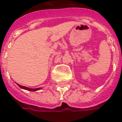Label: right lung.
I'll list each match as a JSON object with an SVG mask.
<instances>
[{"instance_id":"obj_1","label":"right lung","mask_w":122,"mask_h":122,"mask_svg":"<svg viewBox=\"0 0 122 122\" xmlns=\"http://www.w3.org/2000/svg\"><path fill=\"white\" fill-rule=\"evenodd\" d=\"M19 86H20L21 88H22L23 90H27V91H30V92H35V91H37V90H40L41 88L39 87V88H35V89H32V88H29L27 87H25V86H21V85H19L17 84Z\"/></svg>"}]
</instances>
